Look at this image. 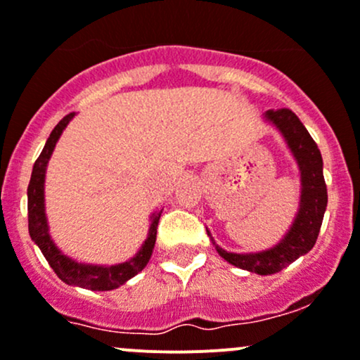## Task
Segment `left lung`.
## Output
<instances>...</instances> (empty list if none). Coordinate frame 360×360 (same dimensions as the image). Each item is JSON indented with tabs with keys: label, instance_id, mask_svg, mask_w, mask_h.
Returning a JSON list of instances; mask_svg holds the SVG:
<instances>
[{
	"label": "left lung",
	"instance_id": "obj_1",
	"mask_svg": "<svg viewBox=\"0 0 360 360\" xmlns=\"http://www.w3.org/2000/svg\"><path fill=\"white\" fill-rule=\"evenodd\" d=\"M267 119L285 136L286 143L293 151L302 172V198L300 210L285 240L274 248L260 253H229L215 245L222 259L240 269L257 272V274H274L285 269L298 257L312 250L319 236L324 212L328 205V190L323 176V157L316 141L304 124L290 108L267 110Z\"/></svg>",
	"mask_w": 360,
	"mask_h": 360
}]
</instances>
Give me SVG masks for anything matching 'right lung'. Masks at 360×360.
<instances>
[{"mask_svg": "<svg viewBox=\"0 0 360 360\" xmlns=\"http://www.w3.org/2000/svg\"><path fill=\"white\" fill-rule=\"evenodd\" d=\"M74 117V112L63 117L55 129L51 131L50 138H48L46 145L43 151L34 162L32 176H30V183L27 188V215H29V234L32 238L34 243L41 248L44 259L48 260L50 267L55 271V274L62 279L67 285L81 286V288L107 291L113 290L117 286L124 285L127 279L138 274L139 271L145 269L148 264L151 252H153L155 240H157V228L158 221H160V212L153 215V221L150 226L148 240L145 241L141 250L134 259L127 260V262L119 264V266L110 267H100V266H84V264H77L70 260L69 257L63 255L58 248L53 245L50 234H48L46 215H44V172H46V164L50 160L53 148H55L56 141H58L60 134L65 129L69 120Z\"/></svg>", "mask_w": 360, "mask_h": 360, "instance_id": "add662e5", "label": "right lung"}]
</instances>
